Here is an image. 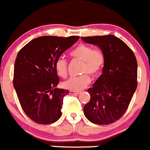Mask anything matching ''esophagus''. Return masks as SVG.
Segmentation results:
<instances>
[{"label":"esophagus","mask_w":150,"mask_h":150,"mask_svg":"<svg viewBox=\"0 0 150 150\" xmlns=\"http://www.w3.org/2000/svg\"><path fill=\"white\" fill-rule=\"evenodd\" d=\"M69 93H70V95H78V94H79V92H76V91H70Z\"/></svg>","instance_id":"obj_1"}]
</instances>
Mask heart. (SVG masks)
Returning a JSON list of instances; mask_svg holds the SVG:
<instances>
[{
	"label": "heart",
	"instance_id": "obj_1",
	"mask_svg": "<svg viewBox=\"0 0 150 150\" xmlns=\"http://www.w3.org/2000/svg\"><path fill=\"white\" fill-rule=\"evenodd\" d=\"M74 59L82 61L81 73L84 74L73 76L63 82V87L71 91H80L86 87L90 83L91 75L97 76L103 69L105 64V56L100 50H94L93 47L86 44H79L70 52ZM55 69L57 74L66 78L68 74V63L63 57H59L55 62Z\"/></svg>",
	"mask_w": 150,
	"mask_h": 150
}]
</instances>
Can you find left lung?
Instances as JSON below:
<instances>
[{"label":"left lung","mask_w":150,"mask_h":150,"mask_svg":"<svg viewBox=\"0 0 150 150\" xmlns=\"http://www.w3.org/2000/svg\"><path fill=\"white\" fill-rule=\"evenodd\" d=\"M81 39L98 46L105 56L103 74L87 90L90 100L84 107V115L95 124H110L125 113L137 89V58L132 49L114 35Z\"/></svg>","instance_id":"8db88e82"}]
</instances>
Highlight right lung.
Here are the masks:
<instances>
[{
  "instance_id": "right-lung-1",
  "label": "right lung",
  "mask_w": 150,
  "mask_h": 150,
  "mask_svg": "<svg viewBox=\"0 0 150 150\" xmlns=\"http://www.w3.org/2000/svg\"><path fill=\"white\" fill-rule=\"evenodd\" d=\"M79 39V36L40 37L18 52L13 86L23 110L33 121L51 124L61 118L63 100L69 92L55 88L59 77L55 62Z\"/></svg>"
}]
</instances>
